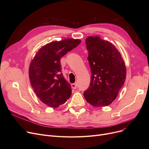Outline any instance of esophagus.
Instances as JSON below:
<instances>
[{
  "label": "esophagus",
  "instance_id": "34e87169",
  "mask_svg": "<svg viewBox=\"0 0 149 149\" xmlns=\"http://www.w3.org/2000/svg\"><path fill=\"white\" fill-rule=\"evenodd\" d=\"M71 87H72V88L74 89H77V83H75L71 84Z\"/></svg>",
  "mask_w": 149,
  "mask_h": 149
}]
</instances>
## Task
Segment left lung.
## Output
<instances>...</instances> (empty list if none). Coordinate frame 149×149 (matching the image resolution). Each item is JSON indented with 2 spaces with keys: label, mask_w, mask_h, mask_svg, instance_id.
I'll list each match as a JSON object with an SVG mask.
<instances>
[{
  "label": "left lung",
  "mask_w": 149,
  "mask_h": 149,
  "mask_svg": "<svg viewBox=\"0 0 149 149\" xmlns=\"http://www.w3.org/2000/svg\"><path fill=\"white\" fill-rule=\"evenodd\" d=\"M88 60L92 76L89 87L84 92L87 102L104 107L115 100L126 78V68L115 46L99 36L86 39Z\"/></svg>",
  "instance_id": "left-lung-1"
}]
</instances>
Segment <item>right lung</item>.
<instances>
[{"label":"right lung","instance_id":"right-lung-1","mask_svg":"<svg viewBox=\"0 0 149 149\" xmlns=\"http://www.w3.org/2000/svg\"><path fill=\"white\" fill-rule=\"evenodd\" d=\"M80 42L73 38L51 42L42 47L31 62V86L38 98L49 107H58L71 95L70 84L61 74L60 59Z\"/></svg>","mask_w":149,"mask_h":149}]
</instances>
